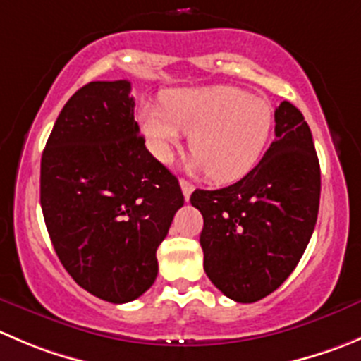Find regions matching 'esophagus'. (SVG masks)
Masks as SVG:
<instances>
[{
    "label": "esophagus",
    "mask_w": 361,
    "mask_h": 361,
    "mask_svg": "<svg viewBox=\"0 0 361 361\" xmlns=\"http://www.w3.org/2000/svg\"><path fill=\"white\" fill-rule=\"evenodd\" d=\"M180 185H181V190H183L185 201H188V199H190V194L194 192V185L187 180H180Z\"/></svg>",
    "instance_id": "obj_1"
}]
</instances>
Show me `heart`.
Listing matches in <instances>:
<instances>
[{"label":"heart","mask_w":361,"mask_h":361,"mask_svg":"<svg viewBox=\"0 0 361 361\" xmlns=\"http://www.w3.org/2000/svg\"><path fill=\"white\" fill-rule=\"evenodd\" d=\"M274 107L268 100L234 86L171 90L162 104H145L139 125L153 155L169 162L190 134L192 169L206 171L216 183L241 180L259 162L274 130Z\"/></svg>","instance_id":"1"}]
</instances>
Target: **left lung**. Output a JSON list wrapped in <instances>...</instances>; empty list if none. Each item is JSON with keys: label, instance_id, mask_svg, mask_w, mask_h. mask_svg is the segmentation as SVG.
<instances>
[{"label": "left lung", "instance_id": "left-lung-1", "mask_svg": "<svg viewBox=\"0 0 361 361\" xmlns=\"http://www.w3.org/2000/svg\"><path fill=\"white\" fill-rule=\"evenodd\" d=\"M321 171L303 114L284 100L275 109V141L261 162L220 190H195L204 226V271L240 303L274 293L302 259L319 212Z\"/></svg>", "mask_w": 361, "mask_h": 361}]
</instances>
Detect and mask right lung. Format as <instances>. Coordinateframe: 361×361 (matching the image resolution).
Instances as JSON below:
<instances>
[{
  "label": "right lung",
  "mask_w": 361,
  "mask_h": 361,
  "mask_svg": "<svg viewBox=\"0 0 361 361\" xmlns=\"http://www.w3.org/2000/svg\"><path fill=\"white\" fill-rule=\"evenodd\" d=\"M130 90L125 79L77 90L40 164V204L59 261L111 303L152 288L157 248L185 201L178 178L146 149Z\"/></svg>",
  "instance_id": "right-lung-1"
}]
</instances>
